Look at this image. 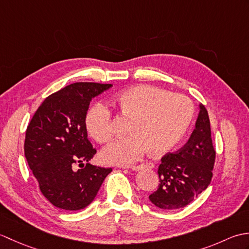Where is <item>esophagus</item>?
Masks as SVG:
<instances>
[{
  "label": "esophagus",
  "mask_w": 249,
  "mask_h": 249,
  "mask_svg": "<svg viewBox=\"0 0 249 249\" xmlns=\"http://www.w3.org/2000/svg\"><path fill=\"white\" fill-rule=\"evenodd\" d=\"M126 168L131 169V170L134 171H140V170H143V169H153L154 168V165L151 162H146V163H141V165H138V166H127Z\"/></svg>",
  "instance_id": "esophagus-1"
}]
</instances>
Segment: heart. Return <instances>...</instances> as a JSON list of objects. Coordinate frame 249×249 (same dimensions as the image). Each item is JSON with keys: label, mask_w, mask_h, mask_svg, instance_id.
<instances>
[{"label": "heart", "mask_w": 249, "mask_h": 249, "mask_svg": "<svg viewBox=\"0 0 249 249\" xmlns=\"http://www.w3.org/2000/svg\"><path fill=\"white\" fill-rule=\"evenodd\" d=\"M122 112L131 116L129 135L113 140L102 152L103 160L126 166L139 160L149 150L161 156L176 147L192 124L194 105L184 95L141 84L124 89L114 96ZM86 127L94 140L105 143L112 137L111 112L103 103H95L86 116Z\"/></svg>", "instance_id": "1"}]
</instances>
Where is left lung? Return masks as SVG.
<instances>
[{"label":"left lung","instance_id":"left-lung-1","mask_svg":"<svg viewBox=\"0 0 249 249\" xmlns=\"http://www.w3.org/2000/svg\"><path fill=\"white\" fill-rule=\"evenodd\" d=\"M215 154L208 111L200 104L188 141L176 153L161 158L157 171L160 186L150 195L151 202L167 211L182 209L193 202L211 183Z\"/></svg>","mask_w":249,"mask_h":249}]
</instances>
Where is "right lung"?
I'll use <instances>...</instances> for the list:
<instances>
[{
	"mask_svg": "<svg viewBox=\"0 0 249 249\" xmlns=\"http://www.w3.org/2000/svg\"><path fill=\"white\" fill-rule=\"evenodd\" d=\"M111 87L94 82L70 84L44 100L26 128L25 158L41 194L56 208H87L112 171L89 162L96 150L86 127L91 100ZM77 163L82 167L78 171Z\"/></svg>",
	"mask_w": 249,
	"mask_h": 249,
	"instance_id": "obj_1",
	"label": "right lung"
}]
</instances>
